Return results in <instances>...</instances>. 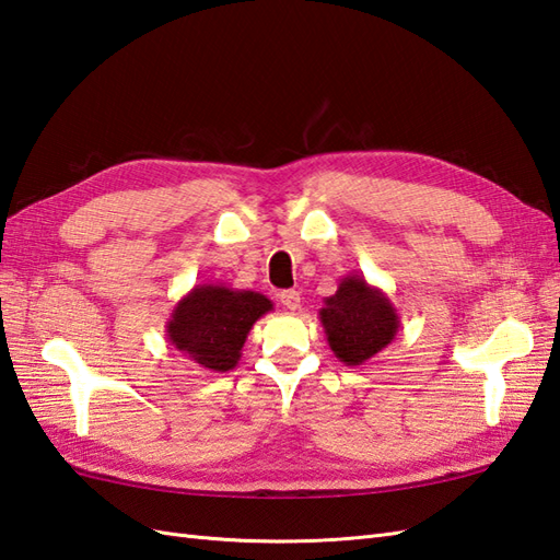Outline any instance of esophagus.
<instances>
[{
  "instance_id": "34e87169",
  "label": "esophagus",
  "mask_w": 560,
  "mask_h": 560,
  "mask_svg": "<svg viewBox=\"0 0 560 560\" xmlns=\"http://www.w3.org/2000/svg\"><path fill=\"white\" fill-rule=\"evenodd\" d=\"M280 304L288 311H296L299 306H302V294H299L296 290H284V292H280Z\"/></svg>"
}]
</instances>
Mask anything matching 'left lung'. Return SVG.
Masks as SVG:
<instances>
[{
	"label": "left lung",
	"instance_id": "8db88e82",
	"mask_svg": "<svg viewBox=\"0 0 560 560\" xmlns=\"http://www.w3.org/2000/svg\"><path fill=\"white\" fill-rule=\"evenodd\" d=\"M320 325L335 357L345 365H363L399 332V313L389 296L363 276H347L332 296L323 299Z\"/></svg>",
	"mask_w": 560,
	"mask_h": 560
}]
</instances>
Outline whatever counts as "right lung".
<instances>
[{
  "instance_id": "1",
  "label": "right lung",
  "mask_w": 560,
  "mask_h": 560,
  "mask_svg": "<svg viewBox=\"0 0 560 560\" xmlns=\"http://www.w3.org/2000/svg\"><path fill=\"white\" fill-rule=\"evenodd\" d=\"M272 311L261 292L235 290L221 282L195 284L166 320L168 342L203 371L228 373L240 363L254 323Z\"/></svg>"
}]
</instances>
